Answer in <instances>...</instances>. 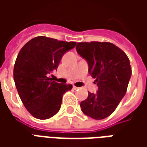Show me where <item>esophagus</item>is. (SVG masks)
<instances>
[{
  "label": "esophagus",
  "instance_id": "obj_1",
  "mask_svg": "<svg viewBox=\"0 0 147 147\" xmlns=\"http://www.w3.org/2000/svg\"><path fill=\"white\" fill-rule=\"evenodd\" d=\"M78 88H79V87H77V86H73V89L74 90H77Z\"/></svg>",
  "mask_w": 147,
  "mask_h": 147
}]
</instances>
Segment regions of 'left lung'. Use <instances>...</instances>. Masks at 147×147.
Instances as JSON below:
<instances>
[{
	"mask_svg": "<svg viewBox=\"0 0 147 147\" xmlns=\"http://www.w3.org/2000/svg\"><path fill=\"white\" fill-rule=\"evenodd\" d=\"M76 51L88 64V72L95 79L96 93L80 103L83 113L102 120L114 112L126 94L131 76L130 61L125 53L110 42H79Z\"/></svg>",
	"mask_w": 147,
	"mask_h": 147,
	"instance_id": "1",
	"label": "left lung"
}]
</instances>
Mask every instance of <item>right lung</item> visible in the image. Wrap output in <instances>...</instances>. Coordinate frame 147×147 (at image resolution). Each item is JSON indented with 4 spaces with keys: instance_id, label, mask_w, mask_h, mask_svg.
Masks as SVG:
<instances>
[{
    "instance_id": "add662e5",
    "label": "right lung",
    "mask_w": 147,
    "mask_h": 147,
    "mask_svg": "<svg viewBox=\"0 0 147 147\" xmlns=\"http://www.w3.org/2000/svg\"><path fill=\"white\" fill-rule=\"evenodd\" d=\"M76 45L75 42L38 36L21 49L13 76L21 101L34 117L45 120L60 110L63 94L72 85L57 83L49 76L57 69L63 55Z\"/></svg>"
}]
</instances>
